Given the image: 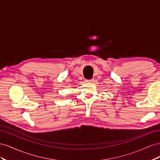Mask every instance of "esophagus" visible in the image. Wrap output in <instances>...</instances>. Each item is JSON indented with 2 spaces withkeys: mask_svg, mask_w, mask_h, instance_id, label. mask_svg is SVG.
I'll return each instance as SVG.
<instances>
[{
  "mask_svg": "<svg viewBox=\"0 0 160 160\" xmlns=\"http://www.w3.org/2000/svg\"><path fill=\"white\" fill-rule=\"evenodd\" d=\"M86 81H87V82H93V79H89V80H87Z\"/></svg>",
  "mask_w": 160,
  "mask_h": 160,
  "instance_id": "34e87169",
  "label": "esophagus"
}]
</instances>
